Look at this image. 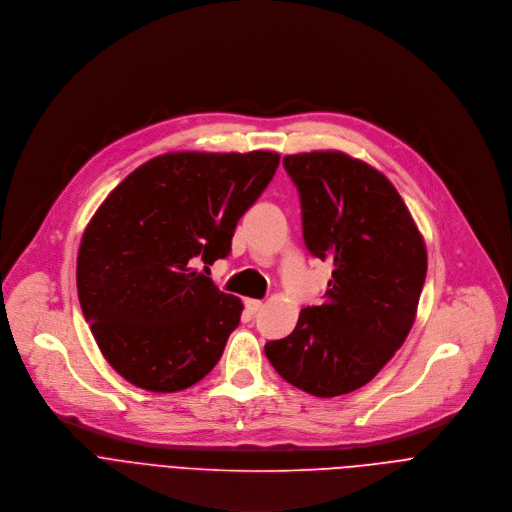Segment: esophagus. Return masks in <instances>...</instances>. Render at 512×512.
<instances>
[{
    "label": "esophagus",
    "instance_id": "1",
    "mask_svg": "<svg viewBox=\"0 0 512 512\" xmlns=\"http://www.w3.org/2000/svg\"><path fill=\"white\" fill-rule=\"evenodd\" d=\"M244 304H246V311L250 313V315H256L260 309H262V300H254V298H246L244 300Z\"/></svg>",
    "mask_w": 512,
    "mask_h": 512
}]
</instances>
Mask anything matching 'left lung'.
I'll return each mask as SVG.
<instances>
[{
  "label": "left lung",
  "instance_id": "8db88e82",
  "mask_svg": "<svg viewBox=\"0 0 512 512\" xmlns=\"http://www.w3.org/2000/svg\"><path fill=\"white\" fill-rule=\"evenodd\" d=\"M306 248L333 264L327 300L264 345L290 385L335 397L369 383L410 335L428 270L424 236L393 183L343 151L284 157Z\"/></svg>",
  "mask_w": 512,
  "mask_h": 512
}]
</instances>
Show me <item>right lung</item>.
I'll return each mask as SVG.
<instances>
[{
  "instance_id": "obj_1",
  "label": "right lung",
  "mask_w": 512,
  "mask_h": 512,
  "mask_svg": "<svg viewBox=\"0 0 512 512\" xmlns=\"http://www.w3.org/2000/svg\"><path fill=\"white\" fill-rule=\"evenodd\" d=\"M278 163L274 151L163 153L100 203L78 248V298L102 357L129 383L173 393L220 361L244 304L195 264L230 254Z\"/></svg>"
}]
</instances>
